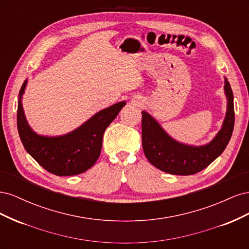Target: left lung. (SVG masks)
Segmentation results:
<instances>
[{
  "mask_svg": "<svg viewBox=\"0 0 249 249\" xmlns=\"http://www.w3.org/2000/svg\"><path fill=\"white\" fill-rule=\"evenodd\" d=\"M227 112L221 129L207 144L189 145L172 138L146 111H142V147L145 157L155 167L170 175L190 176L208 167L219 157L231 137L235 112L230 83L224 78Z\"/></svg>",
  "mask_w": 249,
  "mask_h": 249,
  "instance_id": "left-lung-1",
  "label": "left lung"
}]
</instances>
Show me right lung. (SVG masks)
<instances>
[{
    "label": "right lung",
    "instance_id": "right-lung-1",
    "mask_svg": "<svg viewBox=\"0 0 249 249\" xmlns=\"http://www.w3.org/2000/svg\"><path fill=\"white\" fill-rule=\"evenodd\" d=\"M22 84L18 101V130L22 145L40 166L59 177L76 176L92 167L102 150L104 132L125 106L119 102L96 112L73 131L60 136H43L29 125L22 108Z\"/></svg>",
    "mask_w": 249,
    "mask_h": 249
}]
</instances>
